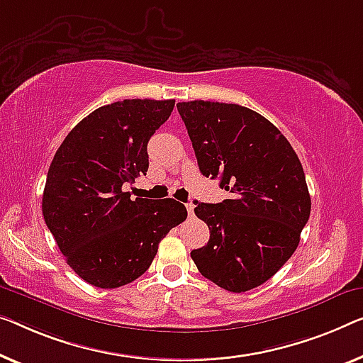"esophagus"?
Here are the masks:
<instances>
[{
  "instance_id": "esophagus-1",
  "label": "esophagus",
  "mask_w": 363,
  "mask_h": 363,
  "mask_svg": "<svg viewBox=\"0 0 363 363\" xmlns=\"http://www.w3.org/2000/svg\"><path fill=\"white\" fill-rule=\"evenodd\" d=\"M186 208H187V213H189V216H194V203H192V202L186 203Z\"/></svg>"
}]
</instances>
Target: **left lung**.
Returning a JSON list of instances; mask_svg holds the SVG:
<instances>
[{"mask_svg":"<svg viewBox=\"0 0 363 363\" xmlns=\"http://www.w3.org/2000/svg\"><path fill=\"white\" fill-rule=\"evenodd\" d=\"M205 177H220L233 196L196 202L210 240L191 252L199 272L221 289L241 294L272 277L300 242L311 212L305 172L280 130L238 104L177 102Z\"/></svg>","mask_w":363,"mask_h":363,"instance_id":"1","label":"left lung"}]
</instances>
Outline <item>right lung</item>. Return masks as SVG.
<instances>
[{"mask_svg": "<svg viewBox=\"0 0 363 363\" xmlns=\"http://www.w3.org/2000/svg\"><path fill=\"white\" fill-rule=\"evenodd\" d=\"M174 99H123L84 117L48 167L43 220L68 266L99 289L145 274L163 238L187 218L174 199L123 192L148 171V142L169 118Z\"/></svg>", "mask_w": 363, "mask_h": 363, "instance_id": "obj_1", "label": "right lung"}]
</instances>
